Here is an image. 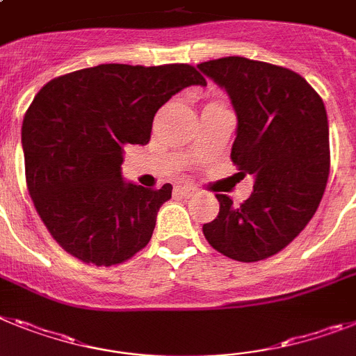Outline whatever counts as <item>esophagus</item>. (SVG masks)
<instances>
[{
  "mask_svg": "<svg viewBox=\"0 0 356 356\" xmlns=\"http://www.w3.org/2000/svg\"><path fill=\"white\" fill-rule=\"evenodd\" d=\"M178 191H180V194H184V196H193V194L198 193V189H196V187H194V185H191V184L178 185Z\"/></svg>",
  "mask_w": 356,
  "mask_h": 356,
  "instance_id": "1",
  "label": "esophagus"
}]
</instances>
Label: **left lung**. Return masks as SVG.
<instances>
[{"mask_svg":"<svg viewBox=\"0 0 356 356\" xmlns=\"http://www.w3.org/2000/svg\"><path fill=\"white\" fill-rule=\"evenodd\" d=\"M230 95L238 115L232 163L254 175L241 205L216 194L218 218L203 225L214 250L241 263L275 256L314 218L330 176V129L324 102L305 77L247 57L198 65Z\"/></svg>","mask_w":356,"mask_h":356,"instance_id":"obj_1","label":"left lung"}]
</instances>
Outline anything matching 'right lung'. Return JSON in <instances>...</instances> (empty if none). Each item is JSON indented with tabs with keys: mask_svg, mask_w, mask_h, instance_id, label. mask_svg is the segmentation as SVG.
Segmentation results:
<instances>
[{
	"mask_svg": "<svg viewBox=\"0 0 356 356\" xmlns=\"http://www.w3.org/2000/svg\"><path fill=\"white\" fill-rule=\"evenodd\" d=\"M207 81L191 65H99L51 79L21 127L30 198L51 238L86 265L131 259L171 198L124 184L127 144L145 145L153 118L175 93Z\"/></svg>",
	"mask_w": 356,
	"mask_h": 356,
	"instance_id": "right-lung-1",
	"label": "right lung"
}]
</instances>
